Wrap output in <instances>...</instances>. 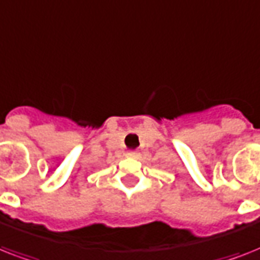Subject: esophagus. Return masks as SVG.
<instances>
[{
  "instance_id": "obj_1",
  "label": "esophagus",
  "mask_w": 260,
  "mask_h": 260,
  "mask_svg": "<svg viewBox=\"0 0 260 260\" xmlns=\"http://www.w3.org/2000/svg\"><path fill=\"white\" fill-rule=\"evenodd\" d=\"M126 156H129V158H135V156H136V152H135V151H128V152H126Z\"/></svg>"
}]
</instances>
